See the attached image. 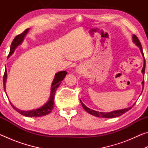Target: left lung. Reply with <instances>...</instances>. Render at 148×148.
Returning <instances> with one entry per match:
<instances>
[{"mask_svg":"<svg viewBox=\"0 0 148 148\" xmlns=\"http://www.w3.org/2000/svg\"><path fill=\"white\" fill-rule=\"evenodd\" d=\"M132 41H133L134 43L136 44L138 47H139L140 49V51H141V53L142 54V56H143L144 58L143 50H142V45H141V44H140V40H138V37L136 36V35H134V34L132 35ZM145 69H146V61H145V59H144V66H143V68H142V74H143V75H144V73H145ZM142 86H143V88H144V80L142 81ZM80 102H81L82 106H83L84 110H86V112H88L89 114H90L91 115H92V116H96V117H103V118H112V117H119L120 116H121L122 114H125V112L129 111V110H131L132 108V107H133L134 105L135 104H134L132 106L129 107V108H127L119 110H116V111H113V112H106H106H99L97 111H95V110L90 109V108H87L86 106V105H85L83 103V102H82L81 100H80Z\"/></svg>","mask_w":148,"mask_h":148,"instance_id":"1","label":"left lung"}]
</instances>
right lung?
<instances>
[{
    "mask_svg": "<svg viewBox=\"0 0 148 148\" xmlns=\"http://www.w3.org/2000/svg\"><path fill=\"white\" fill-rule=\"evenodd\" d=\"M29 29H26L23 32H22L21 34H20L19 35H17L15 38L14 39L13 42L11 44V47H10V53L8 55V57H10L11 55L14 53V50L16 49V47L21 44V42H23L24 37L25 36V35L27 34V32H28ZM67 74V72L66 71H61L57 72V74H56V76H55V78L53 79V82H52V85H51V95H50L49 99L48 102H47L46 104H45L44 106H42V107L39 108L35 109V110H30V111H23V110H21L19 109H17V108L15 107L10 102V104L12 105V106L14 108V110L17 111L18 113L20 114L23 115L24 116L26 117H41L43 116H46V115H47L49 114L50 112L52 111V110L53 109V106H54V97H55V93H56L57 89L58 88V87L59 86V85L61 84V81L63 79L66 75ZM6 78H7V71L6 69L5 70L4 72V74L3 76V86H4V89L5 91H6Z\"/></svg>",
    "mask_w": 148,
    "mask_h": 148,
    "instance_id": "1",
    "label": "right lung"
}]
</instances>
